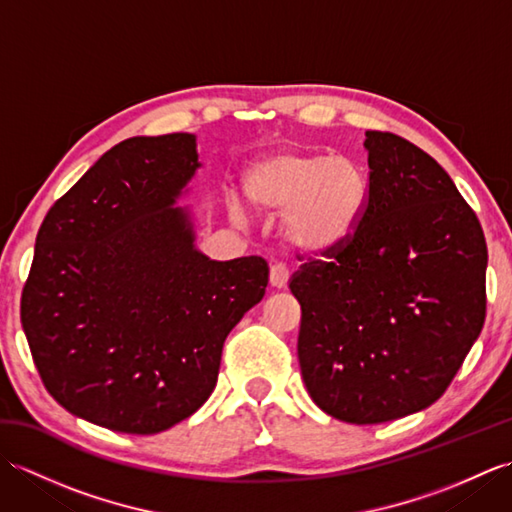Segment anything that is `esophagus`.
Returning <instances> with one entry per match:
<instances>
[{
  "instance_id": "esophagus-1",
  "label": "esophagus",
  "mask_w": 512,
  "mask_h": 512,
  "mask_svg": "<svg viewBox=\"0 0 512 512\" xmlns=\"http://www.w3.org/2000/svg\"><path fill=\"white\" fill-rule=\"evenodd\" d=\"M288 277H290V273L284 264L270 266V286L273 288H286Z\"/></svg>"
}]
</instances>
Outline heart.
<instances>
[{"mask_svg": "<svg viewBox=\"0 0 512 512\" xmlns=\"http://www.w3.org/2000/svg\"><path fill=\"white\" fill-rule=\"evenodd\" d=\"M244 195L259 213H284L281 235L292 250L325 255L352 237L365 209L367 180L345 156L288 149L246 171Z\"/></svg>", "mask_w": 512, "mask_h": 512, "instance_id": "1", "label": "heart"}]
</instances>
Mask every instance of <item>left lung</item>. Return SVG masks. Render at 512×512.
Masks as SVG:
<instances>
[{
    "instance_id": "obj_1",
    "label": "left lung",
    "mask_w": 512,
    "mask_h": 512,
    "mask_svg": "<svg viewBox=\"0 0 512 512\" xmlns=\"http://www.w3.org/2000/svg\"><path fill=\"white\" fill-rule=\"evenodd\" d=\"M369 189L352 237L290 279L310 398L378 424L433 405L486 319L488 250L449 173L409 140L365 134Z\"/></svg>"
}]
</instances>
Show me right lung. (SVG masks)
I'll return each mask as SVG.
<instances>
[{"label": "right lung", "instance_id": "right-lung-1", "mask_svg": "<svg viewBox=\"0 0 512 512\" xmlns=\"http://www.w3.org/2000/svg\"><path fill=\"white\" fill-rule=\"evenodd\" d=\"M200 167L193 134L118 143L52 204L21 292L43 385L74 416L149 436L198 411L222 347L264 299V257L215 262L173 206Z\"/></svg>", "mask_w": 512, "mask_h": 512}]
</instances>
